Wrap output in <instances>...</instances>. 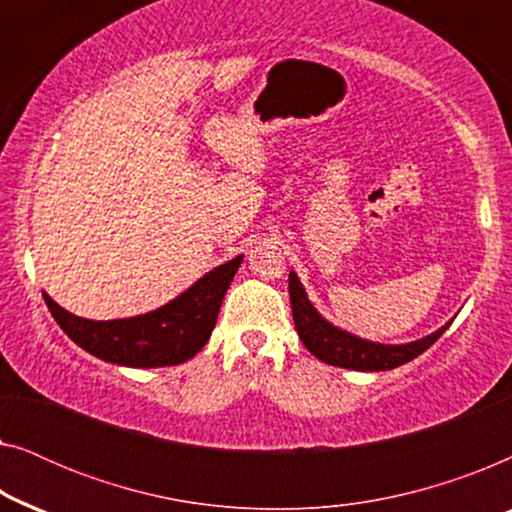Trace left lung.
Returning <instances> with one entry per match:
<instances>
[{
  "label": "left lung",
  "mask_w": 512,
  "mask_h": 512,
  "mask_svg": "<svg viewBox=\"0 0 512 512\" xmlns=\"http://www.w3.org/2000/svg\"><path fill=\"white\" fill-rule=\"evenodd\" d=\"M289 296H291V310H293V324L303 340V345L317 356L319 361L331 363L338 368L349 370H391L403 366L419 354L426 352L440 335L447 331V326L438 328L436 333L426 335V338L417 342H408V345H380V342H368L349 335L340 328L321 317L314 310L310 300L305 296L303 284L298 282L296 272H289Z\"/></svg>",
  "instance_id": "obj_1"
}]
</instances>
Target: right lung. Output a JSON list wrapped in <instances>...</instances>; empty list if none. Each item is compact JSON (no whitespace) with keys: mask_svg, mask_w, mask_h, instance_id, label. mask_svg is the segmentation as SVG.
<instances>
[{"mask_svg":"<svg viewBox=\"0 0 512 512\" xmlns=\"http://www.w3.org/2000/svg\"><path fill=\"white\" fill-rule=\"evenodd\" d=\"M240 263L242 256L219 265L179 298L142 317L90 321L62 310L48 293L44 300L62 331L97 359L130 368L177 366L207 345Z\"/></svg>","mask_w":512,"mask_h":512,"instance_id":"obj_1","label":"right lung"}]
</instances>
